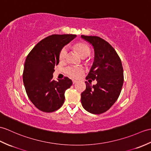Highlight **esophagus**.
I'll list each match as a JSON object with an SVG mask.
<instances>
[{
    "instance_id": "34e87169",
    "label": "esophagus",
    "mask_w": 151,
    "mask_h": 151,
    "mask_svg": "<svg viewBox=\"0 0 151 151\" xmlns=\"http://www.w3.org/2000/svg\"><path fill=\"white\" fill-rule=\"evenodd\" d=\"M72 82H73V84H75V83H76L77 82V81H76V80H73Z\"/></svg>"
}]
</instances>
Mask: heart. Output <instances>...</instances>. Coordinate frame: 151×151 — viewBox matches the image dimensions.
<instances>
[{
  "mask_svg": "<svg viewBox=\"0 0 151 151\" xmlns=\"http://www.w3.org/2000/svg\"><path fill=\"white\" fill-rule=\"evenodd\" d=\"M74 47L76 50L78 51L79 54L81 55L82 58H86L90 55L91 52V50L88 44L85 42H77L74 45ZM68 55V49L65 47H63L60 51L59 59L60 60L63 61L66 58ZM84 70L81 67L78 66H69L65 69V73L66 75L73 78H77L81 76L83 73Z\"/></svg>",
  "mask_w": 151,
  "mask_h": 151,
  "instance_id": "b5f03b06",
  "label": "heart"
}]
</instances>
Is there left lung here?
<instances>
[{"label": "left lung", "mask_w": 151, "mask_h": 151, "mask_svg": "<svg viewBox=\"0 0 151 151\" xmlns=\"http://www.w3.org/2000/svg\"><path fill=\"white\" fill-rule=\"evenodd\" d=\"M81 37L91 44L94 50L93 64L86 79L97 81L93 86L85 82L81 102L89 113L100 114L109 109L120 96L124 79L123 67L117 52L107 41L96 36Z\"/></svg>", "instance_id": "obj_1"}]
</instances>
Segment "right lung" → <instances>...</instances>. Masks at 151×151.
<instances>
[{
	"instance_id": "add662e5",
	"label": "right lung",
	"mask_w": 151,
	"mask_h": 151,
	"mask_svg": "<svg viewBox=\"0 0 151 151\" xmlns=\"http://www.w3.org/2000/svg\"><path fill=\"white\" fill-rule=\"evenodd\" d=\"M76 35H52L40 40L27 56L23 71V82L27 96L38 109L51 113L60 108L65 91L72 85L65 76L52 80L55 66L59 63L60 51Z\"/></svg>"
}]
</instances>
